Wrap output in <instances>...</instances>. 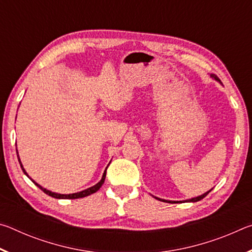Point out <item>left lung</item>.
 <instances>
[{
	"instance_id": "8db88e82",
	"label": "left lung",
	"mask_w": 252,
	"mask_h": 252,
	"mask_svg": "<svg viewBox=\"0 0 252 252\" xmlns=\"http://www.w3.org/2000/svg\"><path fill=\"white\" fill-rule=\"evenodd\" d=\"M216 80H219V79H217L216 78ZM211 191V190H210ZM210 191H208V192H206V193H203L202 195H200V197H197V198H192V199H189V200H187V202H197V201H199V200H201V199H203L204 197H206V195L210 192ZM158 199V198H157ZM159 200H161V199H159ZM162 201H164V200H162ZM164 202H171V201H164Z\"/></svg>"
}]
</instances>
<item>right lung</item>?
Listing matches in <instances>:
<instances>
[{
	"label": "right lung",
	"mask_w": 252,
	"mask_h": 252,
	"mask_svg": "<svg viewBox=\"0 0 252 252\" xmlns=\"http://www.w3.org/2000/svg\"><path fill=\"white\" fill-rule=\"evenodd\" d=\"M20 161V160H19ZM20 164H21V161H20ZM21 168H22V170H23V172L27 174V172H25V170L23 169V167H22V164H21ZM105 174H106V170L104 171V173H103V176H102V179H101V181L99 182V183H96L95 186H93V187H91V188H89V189H87V190H83V191H81V192H76V193H72V194H60V193H55V192H51V191H49V190H46V189H44V188H42L41 186H39L37 185V183H35V185L40 188V189L43 191L44 193H46V194H49L50 197H52V198H57V199H78V198H83V197H87V195H90V194H92V193H94V192H96L97 190L100 189V188L102 187V185H103V182H104V180H105ZM28 176V174H27Z\"/></svg>",
	"instance_id": "1"
}]
</instances>
